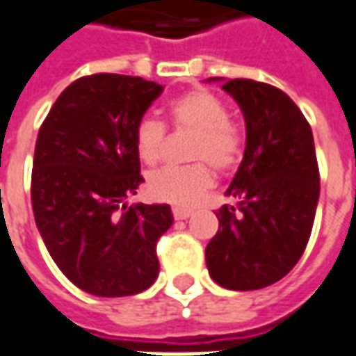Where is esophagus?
Segmentation results:
<instances>
[{"mask_svg": "<svg viewBox=\"0 0 356 356\" xmlns=\"http://www.w3.org/2000/svg\"><path fill=\"white\" fill-rule=\"evenodd\" d=\"M171 212H173V218L175 220H185L193 214V210L191 209H181V207H175Z\"/></svg>", "mask_w": 356, "mask_h": 356, "instance_id": "esophagus-1", "label": "esophagus"}]
</instances>
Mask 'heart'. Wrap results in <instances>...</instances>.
<instances>
[{
	"label": "heart",
	"instance_id": "1",
	"mask_svg": "<svg viewBox=\"0 0 356 356\" xmlns=\"http://www.w3.org/2000/svg\"><path fill=\"white\" fill-rule=\"evenodd\" d=\"M171 127L193 132L188 159L195 163L154 171L146 181L147 195L175 207H191L214 185L213 165L220 173L238 168L243 156V134L229 120L224 103L207 89H191L169 103ZM168 140L165 124L154 117H142L134 128L138 158L147 165L158 163Z\"/></svg>",
	"mask_w": 356,
	"mask_h": 356
}]
</instances>
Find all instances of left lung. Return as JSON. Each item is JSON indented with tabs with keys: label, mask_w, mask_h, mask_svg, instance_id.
Masks as SVG:
<instances>
[{
	"label": "left lung",
	"mask_w": 356,
	"mask_h": 356,
	"mask_svg": "<svg viewBox=\"0 0 356 356\" xmlns=\"http://www.w3.org/2000/svg\"><path fill=\"white\" fill-rule=\"evenodd\" d=\"M248 142L226 191L238 204L216 212L220 226L207 245V267L220 286L265 289L286 277L308 245L320 198V168L310 122L279 87L229 79Z\"/></svg>",
	"instance_id": "1"
}]
</instances>
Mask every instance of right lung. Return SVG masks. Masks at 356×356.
Returning <instances> with one entry per match:
<instances>
[{
  "mask_svg": "<svg viewBox=\"0 0 356 356\" xmlns=\"http://www.w3.org/2000/svg\"><path fill=\"white\" fill-rule=\"evenodd\" d=\"M163 87L142 77L93 74L67 86L36 136L31 200L58 269L77 289L117 298L158 279V239L169 204L127 207L136 195L134 128Z\"/></svg>",
  "mask_w": 356,
  "mask_h": 356,
  "instance_id": "add662e5",
  "label": "right lung"
}]
</instances>
